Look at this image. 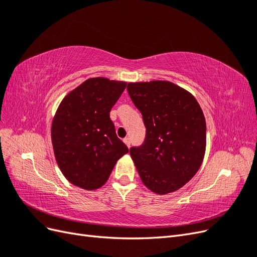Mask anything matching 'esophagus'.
I'll return each mask as SVG.
<instances>
[{
  "label": "esophagus",
  "mask_w": 257,
  "mask_h": 257,
  "mask_svg": "<svg viewBox=\"0 0 257 257\" xmlns=\"http://www.w3.org/2000/svg\"><path fill=\"white\" fill-rule=\"evenodd\" d=\"M123 142L125 143V145H126L127 147H130V146H131V138H130V137H125V138H124V139H123Z\"/></svg>",
  "instance_id": "esophagus-1"
}]
</instances>
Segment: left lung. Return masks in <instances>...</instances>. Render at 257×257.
Returning <instances> with one entry per match:
<instances>
[{"label": "left lung", "instance_id": "left-lung-1", "mask_svg": "<svg viewBox=\"0 0 257 257\" xmlns=\"http://www.w3.org/2000/svg\"><path fill=\"white\" fill-rule=\"evenodd\" d=\"M128 95L143 114L144 143L130 149L148 189L175 192L197 173L206 150V120L191 93L169 81L127 84Z\"/></svg>", "mask_w": 257, "mask_h": 257}]
</instances>
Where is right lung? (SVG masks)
<instances>
[{"mask_svg":"<svg viewBox=\"0 0 257 257\" xmlns=\"http://www.w3.org/2000/svg\"><path fill=\"white\" fill-rule=\"evenodd\" d=\"M126 82L103 77L85 80L62 100L51 126L54 157L67 180L95 190L109 178L128 148L115 134L110 110Z\"/></svg>","mask_w":257,"mask_h":257,"instance_id":"add662e5","label":"right lung"}]
</instances>
